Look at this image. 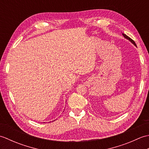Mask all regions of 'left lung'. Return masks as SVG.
<instances>
[{"instance_id":"left-lung-1","label":"left lung","mask_w":149,"mask_h":149,"mask_svg":"<svg viewBox=\"0 0 149 149\" xmlns=\"http://www.w3.org/2000/svg\"><path fill=\"white\" fill-rule=\"evenodd\" d=\"M123 34V37H124L125 38V39H127V40H128L129 41V42H131L132 44H133V45H134V46H136V43H135V42H134V41L133 40H132V39H131L130 38H129V36H127V35H126V34Z\"/></svg>"}]
</instances>
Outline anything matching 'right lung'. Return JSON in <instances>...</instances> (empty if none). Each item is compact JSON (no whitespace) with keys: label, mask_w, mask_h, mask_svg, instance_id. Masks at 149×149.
<instances>
[{"label":"right lung","mask_w":149,"mask_h":149,"mask_svg":"<svg viewBox=\"0 0 149 149\" xmlns=\"http://www.w3.org/2000/svg\"><path fill=\"white\" fill-rule=\"evenodd\" d=\"M52 122H54V121H52ZM44 123H45V122H44Z\"/></svg>","instance_id":"right-lung-1"}]
</instances>
